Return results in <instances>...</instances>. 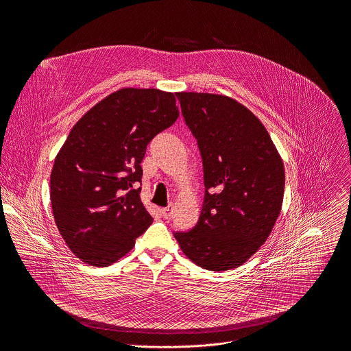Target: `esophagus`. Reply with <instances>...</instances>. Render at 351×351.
Returning a JSON list of instances; mask_svg holds the SVG:
<instances>
[{
  "instance_id": "obj_1",
  "label": "esophagus",
  "mask_w": 351,
  "mask_h": 351,
  "mask_svg": "<svg viewBox=\"0 0 351 351\" xmlns=\"http://www.w3.org/2000/svg\"><path fill=\"white\" fill-rule=\"evenodd\" d=\"M160 212H162V215H163V218H165V219H171V218H172V215H173V209H172V206H166V208H163Z\"/></svg>"
}]
</instances>
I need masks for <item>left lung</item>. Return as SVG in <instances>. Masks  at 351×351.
I'll return each instance as SVG.
<instances>
[{"instance_id": "1", "label": "left lung", "mask_w": 351, "mask_h": 351, "mask_svg": "<svg viewBox=\"0 0 351 351\" xmlns=\"http://www.w3.org/2000/svg\"><path fill=\"white\" fill-rule=\"evenodd\" d=\"M201 152L205 196L189 231L175 232L184 254L209 271L245 263L267 241L284 196V163L258 117L237 100L176 93Z\"/></svg>"}]
</instances>
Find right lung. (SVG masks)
Returning <instances> with one entry per match:
<instances>
[{
	"label": "right lung",
	"mask_w": 351,
	"mask_h": 351,
	"mask_svg": "<svg viewBox=\"0 0 351 351\" xmlns=\"http://www.w3.org/2000/svg\"><path fill=\"white\" fill-rule=\"evenodd\" d=\"M178 117L173 93L121 88L71 129L54 160L50 197L60 234L83 263H116L154 221L135 186L147 145Z\"/></svg>",
	"instance_id": "add662e5"
}]
</instances>
